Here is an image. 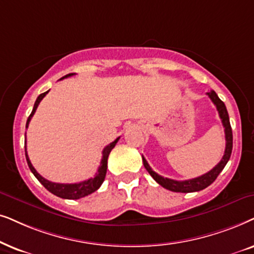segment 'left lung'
Returning a JSON list of instances; mask_svg holds the SVG:
<instances>
[{"mask_svg":"<svg viewBox=\"0 0 254 254\" xmlns=\"http://www.w3.org/2000/svg\"><path fill=\"white\" fill-rule=\"evenodd\" d=\"M207 95L210 97V100L212 101V103L216 106V109L218 111L219 117L222 120V124L224 127V132H225V140H226V145H225V151H224V155H223L222 160L218 162L216 166L212 168L211 171H209L208 173H205L203 175L198 178H194L190 179V180H185V181H177V180H172V179L168 178H164L161 175H159L155 173V172L152 170L148 165V162L146 161V159L143 157V162L144 166L146 168V171L150 173L152 178L154 179L155 181L158 182L159 185L162 186L164 188L168 189V190L175 191V192H192V191H200L202 189L207 188L208 186H210L212 182L216 180V178L218 177V174L223 171V168L225 167V165L228 164L230 155H231L232 152V130H231V125H230V120H229V114L228 110H226V107L223 101L219 99L214 90L207 93Z\"/></svg>","mask_w":254,"mask_h":254,"instance_id":"8db88e82","label":"left lung"}]
</instances>
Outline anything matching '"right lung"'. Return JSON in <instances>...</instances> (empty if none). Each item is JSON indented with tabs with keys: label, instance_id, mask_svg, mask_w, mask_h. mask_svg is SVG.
Masks as SVG:
<instances>
[{
	"label": "right lung",
	"instance_id": "add662e5",
	"mask_svg": "<svg viewBox=\"0 0 254 254\" xmlns=\"http://www.w3.org/2000/svg\"><path fill=\"white\" fill-rule=\"evenodd\" d=\"M74 74H75V73L67 74V75L63 76L60 80L65 79V77L72 76V75H74ZM47 93H49V90H47V92H45V93L40 94V95L37 97L35 106H33L32 113L30 114L28 121H26V127H25L26 129H28L30 121H31L32 116L36 113L37 107H38L40 101L44 99V96H45ZM118 139H120V137L116 138V139H115L113 143H110L109 145H108V146L103 148L102 160H101L100 167H99V170H97V173H96L95 177L88 179V180H86V181L79 182V184H56V182H51L49 180H46V179H44L42 175H40L38 172L35 170V167L32 166L31 161H30L29 155H28V153H26V139H25V157H26V161H28L30 171L32 172L33 175H35V177L38 179V181L44 186V187L47 189V190L51 191L52 194H54L56 196H59V197H62V198H67V200H77V198L84 197V196L92 194V192L97 190V189L101 187V185L103 184L104 178H106V174H107L108 157H109L110 152L115 147V145L117 144Z\"/></svg>",
	"mask_w": 254,
	"mask_h": 254
}]
</instances>
